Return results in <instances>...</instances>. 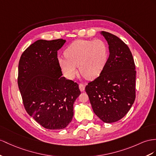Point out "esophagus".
Here are the masks:
<instances>
[{
	"instance_id": "1",
	"label": "esophagus",
	"mask_w": 156,
	"mask_h": 156,
	"mask_svg": "<svg viewBox=\"0 0 156 156\" xmlns=\"http://www.w3.org/2000/svg\"><path fill=\"white\" fill-rule=\"evenodd\" d=\"M79 88H80V90L81 91H84V90H85V85L83 84V83H80V84H79Z\"/></svg>"
}]
</instances>
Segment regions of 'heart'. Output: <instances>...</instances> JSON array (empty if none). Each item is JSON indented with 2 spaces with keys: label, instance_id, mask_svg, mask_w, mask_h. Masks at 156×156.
<instances>
[{
  "label": "heart",
  "instance_id": "heart-1",
  "mask_svg": "<svg viewBox=\"0 0 156 156\" xmlns=\"http://www.w3.org/2000/svg\"><path fill=\"white\" fill-rule=\"evenodd\" d=\"M66 58H58V64L66 76L74 79L77 75V66L88 80L98 77L106 65L108 49L100 39L76 40L65 51Z\"/></svg>",
  "mask_w": 156,
  "mask_h": 156
}]
</instances>
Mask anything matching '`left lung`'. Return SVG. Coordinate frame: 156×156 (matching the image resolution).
<instances>
[{
	"mask_svg": "<svg viewBox=\"0 0 156 156\" xmlns=\"http://www.w3.org/2000/svg\"><path fill=\"white\" fill-rule=\"evenodd\" d=\"M109 56L100 75L86 86L94 113L107 123L125 116L136 98L134 58L126 44L116 35L102 31Z\"/></svg>",
	"mask_w": 156,
	"mask_h": 156,
	"instance_id": "obj_1",
	"label": "left lung"
}]
</instances>
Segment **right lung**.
Masks as SVG:
<instances>
[{"label": "right lung", "instance_id": "obj_1", "mask_svg": "<svg viewBox=\"0 0 156 156\" xmlns=\"http://www.w3.org/2000/svg\"><path fill=\"white\" fill-rule=\"evenodd\" d=\"M65 42L37 40L23 51L18 65V84L25 109L50 130L65 129L71 122L74 103L81 94L76 82L61 76L57 51Z\"/></svg>", "mask_w": 156, "mask_h": 156}]
</instances>
